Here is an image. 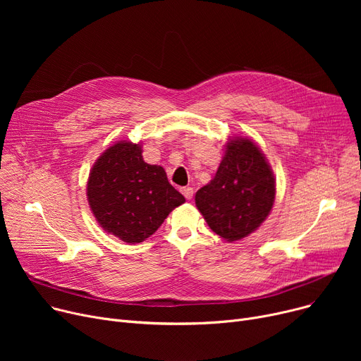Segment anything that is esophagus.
Instances as JSON below:
<instances>
[{
	"instance_id": "34e87169",
	"label": "esophagus",
	"mask_w": 361,
	"mask_h": 361,
	"mask_svg": "<svg viewBox=\"0 0 361 361\" xmlns=\"http://www.w3.org/2000/svg\"><path fill=\"white\" fill-rule=\"evenodd\" d=\"M181 193L184 195V197H185L187 200H190V199H193L195 190H193L192 187H183V188H181Z\"/></svg>"
}]
</instances>
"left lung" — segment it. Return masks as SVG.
Here are the masks:
<instances>
[{"mask_svg":"<svg viewBox=\"0 0 361 361\" xmlns=\"http://www.w3.org/2000/svg\"><path fill=\"white\" fill-rule=\"evenodd\" d=\"M275 178L262 150L235 137L225 145L215 177L196 193V206L209 228L226 241L256 231L275 202Z\"/></svg>","mask_w":361,"mask_h":361,"instance_id":"8db88e82","label":"left lung"}]
</instances>
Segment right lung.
<instances>
[{"instance_id":"obj_1","label":"right lung","mask_w":361,"mask_h":361,"mask_svg":"<svg viewBox=\"0 0 361 361\" xmlns=\"http://www.w3.org/2000/svg\"><path fill=\"white\" fill-rule=\"evenodd\" d=\"M87 202L106 233L124 243H142L154 234L184 196L169 184L159 165L143 161L142 146L118 142L90 169Z\"/></svg>"}]
</instances>
